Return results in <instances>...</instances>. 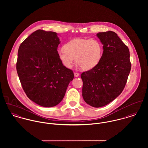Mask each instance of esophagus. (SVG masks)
<instances>
[{
  "instance_id": "1",
  "label": "esophagus",
  "mask_w": 148,
  "mask_h": 148,
  "mask_svg": "<svg viewBox=\"0 0 148 148\" xmlns=\"http://www.w3.org/2000/svg\"><path fill=\"white\" fill-rule=\"evenodd\" d=\"M74 76H75V77H78L79 76V73H78V72H75L74 73Z\"/></svg>"
}]
</instances>
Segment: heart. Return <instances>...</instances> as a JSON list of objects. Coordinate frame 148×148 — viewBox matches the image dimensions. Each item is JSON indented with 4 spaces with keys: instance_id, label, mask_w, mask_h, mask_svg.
<instances>
[{
    "instance_id": "b5f03b06",
    "label": "heart",
    "mask_w": 148,
    "mask_h": 148,
    "mask_svg": "<svg viewBox=\"0 0 148 148\" xmlns=\"http://www.w3.org/2000/svg\"><path fill=\"white\" fill-rule=\"evenodd\" d=\"M103 52V45L95 39L76 38L65 44L58 49V58L64 65L72 67L74 59L84 71L95 67L100 62Z\"/></svg>"
}]
</instances>
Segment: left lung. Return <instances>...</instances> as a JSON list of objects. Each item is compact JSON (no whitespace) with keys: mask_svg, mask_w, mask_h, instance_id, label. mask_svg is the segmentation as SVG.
Returning <instances> with one entry per match:
<instances>
[{"mask_svg":"<svg viewBox=\"0 0 148 148\" xmlns=\"http://www.w3.org/2000/svg\"><path fill=\"white\" fill-rule=\"evenodd\" d=\"M103 44L99 64L83 72V97L86 103L95 108L106 106L123 92L131 69L129 50L114 32H99Z\"/></svg>","mask_w":148,"mask_h":148,"instance_id":"8db88e82","label":"left lung"}]
</instances>
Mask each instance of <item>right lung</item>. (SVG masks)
<instances>
[{"instance_id":"obj_1","label":"right lung","mask_w":148,"mask_h":148,"mask_svg":"<svg viewBox=\"0 0 148 148\" xmlns=\"http://www.w3.org/2000/svg\"><path fill=\"white\" fill-rule=\"evenodd\" d=\"M60 39L57 33L38 29L21 42L16 70L27 97L44 107H52L63 99L74 77L58 55Z\"/></svg>"}]
</instances>
